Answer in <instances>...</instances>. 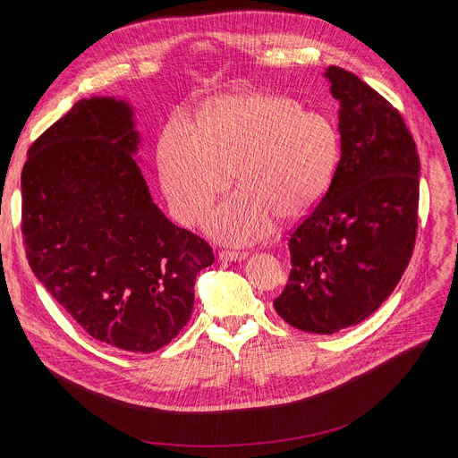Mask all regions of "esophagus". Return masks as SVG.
Wrapping results in <instances>:
<instances>
[{
    "label": "esophagus",
    "mask_w": 458,
    "mask_h": 458,
    "mask_svg": "<svg viewBox=\"0 0 458 458\" xmlns=\"http://www.w3.org/2000/svg\"><path fill=\"white\" fill-rule=\"evenodd\" d=\"M247 258V252H233V250H221L219 259L223 261H242Z\"/></svg>",
    "instance_id": "1"
}]
</instances>
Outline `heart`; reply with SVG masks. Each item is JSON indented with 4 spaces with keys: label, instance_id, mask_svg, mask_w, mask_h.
Wrapping results in <instances>:
<instances>
[{
    "label": "heart",
    "instance_id": "heart-1",
    "mask_svg": "<svg viewBox=\"0 0 458 458\" xmlns=\"http://www.w3.org/2000/svg\"><path fill=\"white\" fill-rule=\"evenodd\" d=\"M157 163L174 219L197 225L232 183L237 192L206 221L216 242L249 245L276 216L297 221L328 192L340 163L332 118L280 94L228 96L202 113L192 131L168 126Z\"/></svg>",
    "mask_w": 458,
    "mask_h": 458
}]
</instances>
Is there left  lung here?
<instances>
[{
	"instance_id": "8db88e82",
	"label": "left lung",
	"mask_w": 458,
	"mask_h": 458,
	"mask_svg": "<svg viewBox=\"0 0 458 458\" xmlns=\"http://www.w3.org/2000/svg\"><path fill=\"white\" fill-rule=\"evenodd\" d=\"M342 156L325 199L292 233V273L275 299L292 327L334 334L368 319L411 261L420 157L403 116L352 72L328 66Z\"/></svg>"
}]
</instances>
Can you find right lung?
Instances as JSON below:
<instances>
[{"label":"right lung","mask_w":458,"mask_h":458,"mask_svg":"<svg viewBox=\"0 0 458 458\" xmlns=\"http://www.w3.org/2000/svg\"><path fill=\"white\" fill-rule=\"evenodd\" d=\"M139 142L128 102H76L28 152L21 233L31 271L90 338L154 352L187 325L213 252L154 204Z\"/></svg>","instance_id":"1"}]
</instances>
